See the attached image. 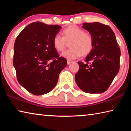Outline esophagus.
<instances>
[{"label": "esophagus", "mask_w": 131, "mask_h": 131, "mask_svg": "<svg viewBox=\"0 0 131 131\" xmlns=\"http://www.w3.org/2000/svg\"><path fill=\"white\" fill-rule=\"evenodd\" d=\"M72 62V61H70V60H67V63L68 65H70V64Z\"/></svg>", "instance_id": "obj_1"}]
</instances>
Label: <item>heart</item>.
<instances>
[{"mask_svg":"<svg viewBox=\"0 0 131 131\" xmlns=\"http://www.w3.org/2000/svg\"><path fill=\"white\" fill-rule=\"evenodd\" d=\"M63 37L56 35L52 40V44L57 51H62L66 47V41H70L71 48L64 51L62 56L69 59L78 58L81 55H87L94 47V39L91 35L85 32L76 25L68 26L62 30Z\"/></svg>","mask_w":131,"mask_h":131,"instance_id":"b5f03b06","label":"heart"}]
</instances>
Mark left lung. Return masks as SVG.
I'll list each match as a JSON object with an SVG mask.
<instances>
[{
  "label": "left lung",
  "instance_id": "obj_1",
  "mask_svg": "<svg viewBox=\"0 0 131 131\" xmlns=\"http://www.w3.org/2000/svg\"><path fill=\"white\" fill-rule=\"evenodd\" d=\"M83 28L91 35L94 47L86 57L85 62H78L79 70L75 80L84 92L102 93L108 89L119 72L120 48L110 26L95 22L83 23Z\"/></svg>",
  "mask_w": 131,
  "mask_h": 131
}]
</instances>
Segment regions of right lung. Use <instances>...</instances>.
Instances as JSON below:
<instances>
[{
	"label": "right lung",
	"mask_w": 131,
	"mask_h": 131,
	"mask_svg": "<svg viewBox=\"0 0 131 131\" xmlns=\"http://www.w3.org/2000/svg\"><path fill=\"white\" fill-rule=\"evenodd\" d=\"M61 28L35 22L26 26L15 41L13 65L18 81L35 95L50 92L67 65L66 59L59 57L52 44Z\"/></svg>",
	"instance_id": "obj_1"
}]
</instances>
